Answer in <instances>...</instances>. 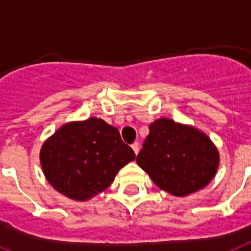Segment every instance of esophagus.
I'll return each mask as SVG.
<instances>
[{
	"label": "esophagus",
	"mask_w": 251,
	"mask_h": 251,
	"mask_svg": "<svg viewBox=\"0 0 251 251\" xmlns=\"http://www.w3.org/2000/svg\"><path fill=\"white\" fill-rule=\"evenodd\" d=\"M131 148H132V150H134L135 154L139 153V143H138V142H134V143L131 144Z\"/></svg>",
	"instance_id": "obj_1"
}]
</instances>
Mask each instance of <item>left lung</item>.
<instances>
[{"mask_svg":"<svg viewBox=\"0 0 251 251\" xmlns=\"http://www.w3.org/2000/svg\"><path fill=\"white\" fill-rule=\"evenodd\" d=\"M136 162L158 188L175 196H187L213 179L219 156L205 134L160 119L150 125Z\"/></svg>","mask_w":251,"mask_h":251,"instance_id":"8db88e82","label":"left lung"}]
</instances>
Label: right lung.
Instances as JSON below:
<instances>
[{"label": "right lung", "mask_w": 251, "mask_h": 251, "mask_svg": "<svg viewBox=\"0 0 251 251\" xmlns=\"http://www.w3.org/2000/svg\"><path fill=\"white\" fill-rule=\"evenodd\" d=\"M40 158L45 176L56 191L83 201L108 188L135 153L115 126L93 117L62 126L46 140Z\"/></svg>", "instance_id": "obj_1"}]
</instances>
